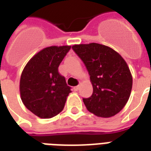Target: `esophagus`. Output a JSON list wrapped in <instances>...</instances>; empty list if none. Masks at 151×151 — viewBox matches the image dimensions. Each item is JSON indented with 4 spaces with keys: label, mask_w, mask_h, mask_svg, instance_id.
Masks as SVG:
<instances>
[{
    "label": "esophagus",
    "mask_w": 151,
    "mask_h": 151,
    "mask_svg": "<svg viewBox=\"0 0 151 151\" xmlns=\"http://www.w3.org/2000/svg\"><path fill=\"white\" fill-rule=\"evenodd\" d=\"M79 89H80V86H77L73 87V90H74V91H78Z\"/></svg>",
    "instance_id": "obj_1"
}]
</instances>
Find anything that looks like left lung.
Masks as SVG:
<instances>
[{
    "mask_svg": "<svg viewBox=\"0 0 151 151\" xmlns=\"http://www.w3.org/2000/svg\"><path fill=\"white\" fill-rule=\"evenodd\" d=\"M90 74L93 94L83 98L90 112L98 117L110 118L120 112L129 100L133 78L128 65L112 48L98 44L73 45Z\"/></svg>",
    "mask_w": 151,
    "mask_h": 151,
    "instance_id": "1",
    "label": "left lung"
}]
</instances>
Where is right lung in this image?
<instances>
[{
  "mask_svg": "<svg viewBox=\"0 0 151 151\" xmlns=\"http://www.w3.org/2000/svg\"><path fill=\"white\" fill-rule=\"evenodd\" d=\"M70 45L50 46L39 51L25 65L20 79V94L25 107L41 118H51L63 110L71 93L59 65Z\"/></svg>",
  "mask_w": 151,
  "mask_h": 151,
  "instance_id": "1",
  "label": "right lung"
}]
</instances>
